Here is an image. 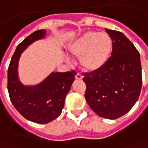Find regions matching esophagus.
<instances>
[{"label": "esophagus", "mask_w": 148, "mask_h": 148, "mask_svg": "<svg viewBox=\"0 0 148 148\" xmlns=\"http://www.w3.org/2000/svg\"><path fill=\"white\" fill-rule=\"evenodd\" d=\"M75 78H76V80H82L83 76H82V75H81L80 73H79V72H77V73H76V76H75Z\"/></svg>", "instance_id": "1"}]
</instances>
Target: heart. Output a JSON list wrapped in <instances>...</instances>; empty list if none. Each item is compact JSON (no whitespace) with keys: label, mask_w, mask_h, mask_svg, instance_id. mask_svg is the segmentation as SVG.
Wrapping results in <instances>:
<instances>
[{"label":"heart","mask_w":148,"mask_h":148,"mask_svg":"<svg viewBox=\"0 0 148 148\" xmlns=\"http://www.w3.org/2000/svg\"><path fill=\"white\" fill-rule=\"evenodd\" d=\"M73 56L80 58V64L86 71H96L106 64L113 50V41L106 33L88 31L69 47Z\"/></svg>","instance_id":"b5f03b06"}]
</instances>
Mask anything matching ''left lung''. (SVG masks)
I'll return each mask as SVG.
<instances>
[{"label":"left lung","instance_id":"1","mask_svg":"<svg viewBox=\"0 0 148 148\" xmlns=\"http://www.w3.org/2000/svg\"><path fill=\"white\" fill-rule=\"evenodd\" d=\"M113 41L111 56L99 69L84 73V97L100 117L116 119L137 101L142 88L140 55L122 32L106 29Z\"/></svg>","mask_w":148,"mask_h":148}]
</instances>
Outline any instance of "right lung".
Here are the masks:
<instances>
[{"label":"right lung","mask_w":148,"mask_h":148,"mask_svg":"<svg viewBox=\"0 0 148 148\" xmlns=\"http://www.w3.org/2000/svg\"><path fill=\"white\" fill-rule=\"evenodd\" d=\"M46 30L34 31L17 47L8 68V92L15 109L25 119L34 123L45 124L60 115L65 97L74 81L76 71L52 72L41 84L23 86L18 78V60L30 43L44 37Z\"/></svg>","instance_id":"add662e5"}]
</instances>
